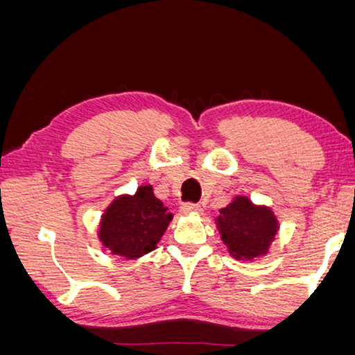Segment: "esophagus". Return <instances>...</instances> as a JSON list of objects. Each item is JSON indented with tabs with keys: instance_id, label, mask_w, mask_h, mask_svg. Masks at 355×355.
Listing matches in <instances>:
<instances>
[{
	"instance_id": "1",
	"label": "esophagus",
	"mask_w": 355,
	"mask_h": 355,
	"mask_svg": "<svg viewBox=\"0 0 355 355\" xmlns=\"http://www.w3.org/2000/svg\"><path fill=\"white\" fill-rule=\"evenodd\" d=\"M181 211L182 213H200L202 211V207L198 205V203H193V202H186L181 205Z\"/></svg>"
}]
</instances>
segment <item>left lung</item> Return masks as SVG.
Masks as SVG:
<instances>
[{
  "label": "left lung",
  "instance_id": "left-lung-1",
  "mask_svg": "<svg viewBox=\"0 0 355 355\" xmlns=\"http://www.w3.org/2000/svg\"><path fill=\"white\" fill-rule=\"evenodd\" d=\"M218 226L221 239L237 259H254L265 254L276 234V220L271 210L254 207L245 197H237L221 208Z\"/></svg>",
  "mask_w": 355,
  "mask_h": 355
}]
</instances>
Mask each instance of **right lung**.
<instances>
[{
    "mask_svg": "<svg viewBox=\"0 0 355 355\" xmlns=\"http://www.w3.org/2000/svg\"><path fill=\"white\" fill-rule=\"evenodd\" d=\"M171 220L152 186H142L134 197L124 196L111 203L101 220L100 239L113 254L139 259L157 247Z\"/></svg>",
    "mask_w": 355,
    "mask_h": 355,
    "instance_id": "add662e5",
    "label": "right lung"
}]
</instances>
